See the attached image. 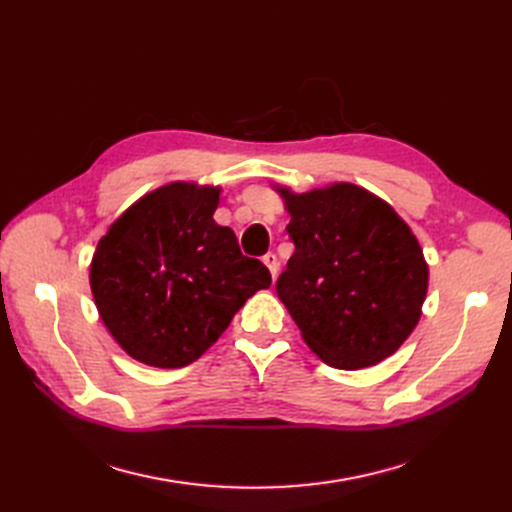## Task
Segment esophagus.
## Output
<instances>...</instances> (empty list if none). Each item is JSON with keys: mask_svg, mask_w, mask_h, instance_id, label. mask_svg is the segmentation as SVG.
<instances>
[{"mask_svg": "<svg viewBox=\"0 0 512 512\" xmlns=\"http://www.w3.org/2000/svg\"><path fill=\"white\" fill-rule=\"evenodd\" d=\"M262 262H265L267 269H269V273H271V277L275 280V277H277V271H280V260H277V256H275V254H267L265 258H262Z\"/></svg>", "mask_w": 512, "mask_h": 512, "instance_id": "34e87169", "label": "esophagus"}]
</instances>
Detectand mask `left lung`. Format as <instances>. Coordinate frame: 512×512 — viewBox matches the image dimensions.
<instances>
[{
	"label": "left lung",
	"mask_w": 512,
	"mask_h": 512,
	"mask_svg": "<svg viewBox=\"0 0 512 512\" xmlns=\"http://www.w3.org/2000/svg\"><path fill=\"white\" fill-rule=\"evenodd\" d=\"M273 190L294 241L277 297L303 342L337 369L395 354L421 320L429 284L412 228L386 200L348 181L301 194L286 185Z\"/></svg>",
	"instance_id": "8db88e82"
}]
</instances>
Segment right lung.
Listing matches in <instances>:
<instances>
[{
	"instance_id": "right-lung-1",
	"label": "right lung",
	"mask_w": 512,
	"mask_h": 512,
	"mask_svg": "<svg viewBox=\"0 0 512 512\" xmlns=\"http://www.w3.org/2000/svg\"><path fill=\"white\" fill-rule=\"evenodd\" d=\"M220 188L173 181L108 226L89 265L98 314L132 359L160 369L200 359L271 273L213 220Z\"/></svg>"
}]
</instances>
